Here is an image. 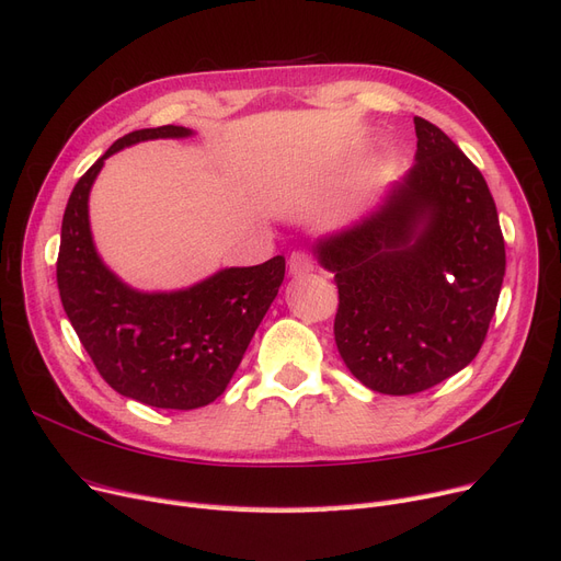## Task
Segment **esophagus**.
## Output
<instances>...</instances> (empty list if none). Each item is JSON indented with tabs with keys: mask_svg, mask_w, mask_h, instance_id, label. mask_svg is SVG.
<instances>
[{
	"mask_svg": "<svg viewBox=\"0 0 561 561\" xmlns=\"http://www.w3.org/2000/svg\"><path fill=\"white\" fill-rule=\"evenodd\" d=\"M290 274L293 276H304V274H311L313 271V262H311V257L309 254H304V252H293L290 254Z\"/></svg>",
	"mask_w": 561,
	"mask_h": 561,
	"instance_id": "34e87169",
	"label": "esophagus"
}]
</instances>
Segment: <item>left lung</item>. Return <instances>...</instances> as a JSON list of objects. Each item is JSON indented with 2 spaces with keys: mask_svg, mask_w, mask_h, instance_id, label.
I'll use <instances>...</instances> for the list:
<instances>
[{
  "mask_svg": "<svg viewBox=\"0 0 561 561\" xmlns=\"http://www.w3.org/2000/svg\"><path fill=\"white\" fill-rule=\"evenodd\" d=\"M414 165L355 222L320 236L334 274V339L351 375L386 396L421 393L478 355L505 276L496 203L447 135L414 116Z\"/></svg>",
  "mask_w": 561,
  "mask_h": 561,
  "instance_id": "1",
  "label": "left lung"
}]
</instances>
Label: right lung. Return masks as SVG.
Masks as SVG:
<instances>
[{"instance_id": "add662e5", "label": "right lung", "mask_w": 561, "mask_h": 561, "mask_svg": "<svg viewBox=\"0 0 561 561\" xmlns=\"http://www.w3.org/2000/svg\"><path fill=\"white\" fill-rule=\"evenodd\" d=\"M184 126L118 138L72 190L62 215L58 290L79 342L124 398L159 410H198L225 393L285 278V257L225 266L180 290H138L100 257L89 198L105 161L147 140H184Z\"/></svg>"}]
</instances>
